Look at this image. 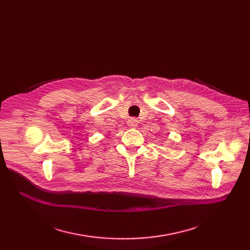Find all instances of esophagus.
Segmentation results:
<instances>
[{"label": "esophagus", "mask_w": 250, "mask_h": 250, "mask_svg": "<svg viewBox=\"0 0 250 250\" xmlns=\"http://www.w3.org/2000/svg\"><path fill=\"white\" fill-rule=\"evenodd\" d=\"M127 125L130 126V127H136L138 125V121L136 120V118H129V120L127 121Z\"/></svg>", "instance_id": "1"}]
</instances>
